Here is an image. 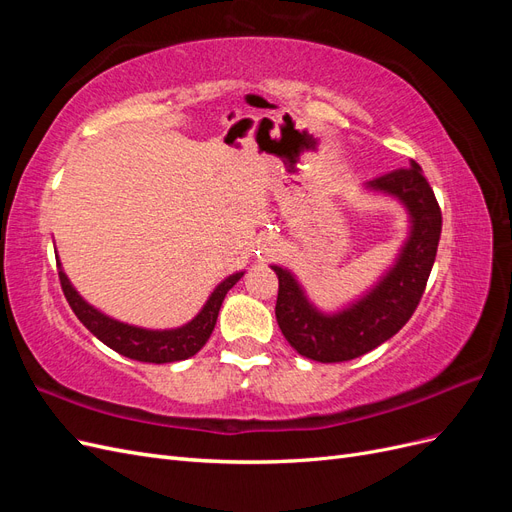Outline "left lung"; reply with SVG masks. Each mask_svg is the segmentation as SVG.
Returning a JSON list of instances; mask_svg holds the SVG:
<instances>
[{
	"mask_svg": "<svg viewBox=\"0 0 512 512\" xmlns=\"http://www.w3.org/2000/svg\"><path fill=\"white\" fill-rule=\"evenodd\" d=\"M371 190L397 196L410 211L412 232L397 265L365 299L335 316H324L305 299L294 277L273 267L277 288L275 318L288 344L318 363H344L391 339L421 303L436 260L442 211L421 166L412 162L367 183Z\"/></svg>",
	"mask_w": 512,
	"mask_h": 512,
	"instance_id": "1",
	"label": "left lung"
}]
</instances>
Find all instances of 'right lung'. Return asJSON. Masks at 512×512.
Instances as JSON below:
<instances>
[{
  "mask_svg": "<svg viewBox=\"0 0 512 512\" xmlns=\"http://www.w3.org/2000/svg\"><path fill=\"white\" fill-rule=\"evenodd\" d=\"M57 271L61 290H64L66 301L70 303L76 318H79L102 344L123 356H128V359L141 363H175L194 356L211 337L226 292L243 277V273L226 277V280L213 290L209 301L203 307V312H200L192 322L185 324V327L173 331H147L130 327V324H123L100 314L98 309H94L79 297V292H76L68 282L66 273L61 271L59 262Z\"/></svg>",
  "mask_w": 512,
  "mask_h": 512,
  "instance_id": "right-lung-1",
  "label": "right lung"
}]
</instances>
